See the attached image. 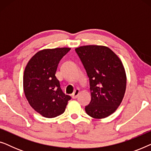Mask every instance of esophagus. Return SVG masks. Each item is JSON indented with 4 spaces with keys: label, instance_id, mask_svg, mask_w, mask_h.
Returning <instances> with one entry per match:
<instances>
[{
    "label": "esophagus",
    "instance_id": "1",
    "mask_svg": "<svg viewBox=\"0 0 151 151\" xmlns=\"http://www.w3.org/2000/svg\"><path fill=\"white\" fill-rule=\"evenodd\" d=\"M79 93H80V90L78 89V88H76V89L75 90V91L73 93V94H72V98H73V99L77 98V97L78 95H79Z\"/></svg>",
    "mask_w": 151,
    "mask_h": 151
}]
</instances>
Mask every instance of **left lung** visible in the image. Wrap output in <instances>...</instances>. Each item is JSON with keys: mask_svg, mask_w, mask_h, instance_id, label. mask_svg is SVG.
I'll list each match as a JSON object with an SVG mask.
<instances>
[{"mask_svg": "<svg viewBox=\"0 0 151 151\" xmlns=\"http://www.w3.org/2000/svg\"><path fill=\"white\" fill-rule=\"evenodd\" d=\"M89 78L91 100L85 111L102 119L117 110L127 87V75L119 57L109 47L86 45L76 48Z\"/></svg>", "mask_w": 151, "mask_h": 151, "instance_id": "1", "label": "left lung"}]
</instances>
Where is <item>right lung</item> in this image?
Listing matches in <instances>:
<instances>
[{
  "label": "right lung",
  "mask_w": 151,
  "mask_h": 151,
  "mask_svg": "<svg viewBox=\"0 0 151 151\" xmlns=\"http://www.w3.org/2000/svg\"><path fill=\"white\" fill-rule=\"evenodd\" d=\"M71 48L45 49L37 52L27 64L23 88L30 106L43 117L52 118L65 112L71 97L62 91L55 77L58 65Z\"/></svg>",
  "instance_id": "obj_1"
}]
</instances>
